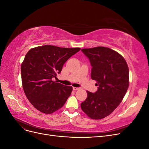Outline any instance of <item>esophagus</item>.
I'll use <instances>...</instances> for the list:
<instances>
[{"instance_id":"esophagus-1","label":"esophagus","mask_w":149,"mask_h":149,"mask_svg":"<svg viewBox=\"0 0 149 149\" xmlns=\"http://www.w3.org/2000/svg\"><path fill=\"white\" fill-rule=\"evenodd\" d=\"M73 90H74V91H76V90H79L80 88H76V87H73Z\"/></svg>"}]
</instances>
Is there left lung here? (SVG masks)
<instances>
[{
  "label": "left lung",
  "mask_w": 149,
  "mask_h": 149,
  "mask_svg": "<svg viewBox=\"0 0 149 149\" xmlns=\"http://www.w3.org/2000/svg\"><path fill=\"white\" fill-rule=\"evenodd\" d=\"M92 66L91 76L96 81L97 91H87L81 104L84 113L93 119L110 115L123 101L129 84V71L123 56L111 48L97 47L81 49Z\"/></svg>",
  "instance_id": "left-lung-1"
}]
</instances>
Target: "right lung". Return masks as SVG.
<instances>
[{"instance_id":"1","label":"right lung","mask_w":149,"mask_h":149,"mask_svg":"<svg viewBox=\"0 0 149 149\" xmlns=\"http://www.w3.org/2000/svg\"><path fill=\"white\" fill-rule=\"evenodd\" d=\"M80 49L43 45L31 48L26 54L21 65L22 86L26 97L37 110L52 114L64 106L73 88L52 79Z\"/></svg>"}]
</instances>
